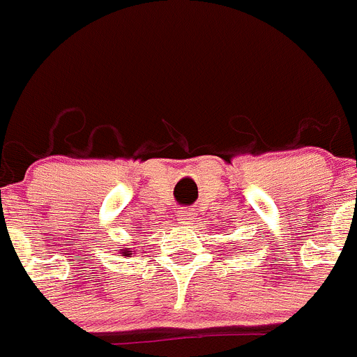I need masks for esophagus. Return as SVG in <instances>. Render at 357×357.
Segmentation results:
<instances>
[{
  "mask_svg": "<svg viewBox=\"0 0 357 357\" xmlns=\"http://www.w3.org/2000/svg\"><path fill=\"white\" fill-rule=\"evenodd\" d=\"M191 220H193V213H191V211H188V209L178 211V223H181V225H184V223H189Z\"/></svg>",
  "mask_w": 357,
  "mask_h": 357,
  "instance_id": "34e87169",
  "label": "esophagus"
}]
</instances>
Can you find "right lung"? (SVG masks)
I'll return each instance as SVG.
<instances>
[{
  "mask_svg": "<svg viewBox=\"0 0 357 357\" xmlns=\"http://www.w3.org/2000/svg\"><path fill=\"white\" fill-rule=\"evenodd\" d=\"M123 254H128V252H123Z\"/></svg>",
  "mask_w": 357,
  "mask_h": 357,
  "instance_id": "add662e5",
  "label": "right lung"
}]
</instances>
